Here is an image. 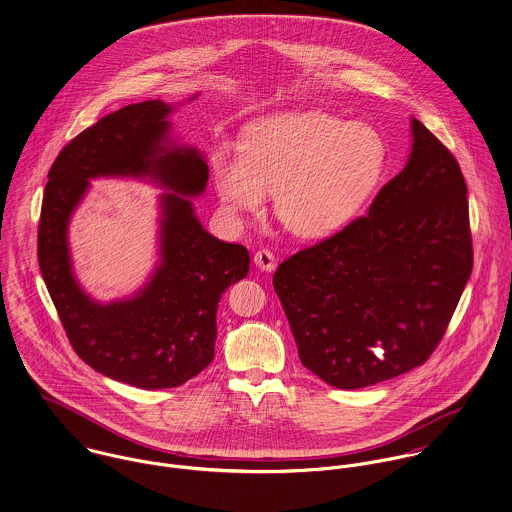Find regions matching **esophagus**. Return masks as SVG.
I'll use <instances>...</instances> for the list:
<instances>
[{"instance_id": "esophagus-1", "label": "esophagus", "mask_w": 512, "mask_h": 512, "mask_svg": "<svg viewBox=\"0 0 512 512\" xmlns=\"http://www.w3.org/2000/svg\"><path fill=\"white\" fill-rule=\"evenodd\" d=\"M253 261H255V265H257L261 271H273V269H275V255H273V251H269V249H265V247L255 253Z\"/></svg>"}]
</instances>
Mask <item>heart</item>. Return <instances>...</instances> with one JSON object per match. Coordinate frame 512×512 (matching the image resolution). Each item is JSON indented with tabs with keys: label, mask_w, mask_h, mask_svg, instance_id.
Segmentation results:
<instances>
[{
	"label": "heart",
	"mask_w": 512,
	"mask_h": 512,
	"mask_svg": "<svg viewBox=\"0 0 512 512\" xmlns=\"http://www.w3.org/2000/svg\"><path fill=\"white\" fill-rule=\"evenodd\" d=\"M385 165L387 143L375 127L326 112L257 121L241 147H218L210 159L233 218L263 212L275 192L284 228L306 239L347 226L381 184Z\"/></svg>",
	"instance_id": "1"
}]
</instances>
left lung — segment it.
I'll return each instance as SVG.
<instances>
[{"label": "left lung", "instance_id": "obj_1", "mask_svg": "<svg viewBox=\"0 0 512 512\" xmlns=\"http://www.w3.org/2000/svg\"><path fill=\"white\" fill-rule=\"evenodd\" d=\"M471 269L463 174L412 119L408 163L369 214L284 259L273 286L302 365L332 387L363 389L428 361Z\"/></svg>", "mask_w": 512, "mask_h": 512}]
</instances>
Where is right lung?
Wrapping results in <instances>:
<instances>
[{
  "label": "right lung",
  "mask_w": 512,
  "mask_h": 512,
  "mask_svg": "<svg viewBox=\"0 0 512 512\" xmlns=\"http://www.w3.org/2000/svg\"><path fill=\"white\" fill-rule=\"evenodd\" d=\"M169 114L161 100L131 104L76 135L49 171L37 233L39 267L76 355L147 391L178 387L210 365L218 302L249 273L247 249L194 216L188 196L204 192L208 165L196 149L167 147ZM96 175H151L173 190L162 199V265L139 295L112 305L81 292L65 243L67 218Z\"/></svg>",
  "instance_id": "right-lung-1"
}]
</instances>
